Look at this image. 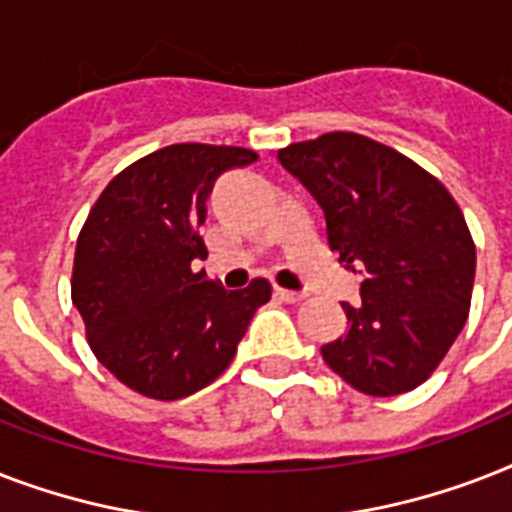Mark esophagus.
Wrapping results in <instances>:
<instances>
[{
    "instance_id": "1",
    "label": "esophagus",
    "mask_w": 512,
    "mask_h": 512,
    "mask_svg": "<svg viewBox=\"0 0 512 512\" xmlns=\"http://www.w3.org/2000/svg\"><path fill=\"white\" fill-rule=\"evenodd\" d=\"M276 297L289 305H295V303H300V300H305L303 292H292V289H281V287H276Z\"/></svg>"
}]
</instances>
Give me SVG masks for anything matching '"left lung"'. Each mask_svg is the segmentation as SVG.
I'll return each mask as SVG.
<instances>
[{
    "instance_id": "1",
    "label": "left lung",
    "mask_w": 512,
    "mask_h": 512,
    "mask_svg": "<svg viewBox=\"0 0 512 512\" xmlns=\"http://www.w3.org/2000/svg\"><path fill=\"white\" fill-rule=\"evenodd\" d=\"M279 162L321 204L340 263L366 271L361 305L342 303L348 332L321 356L366 396L414 390L468 319L476 244L462 209L438 177L356 132L292 143Z\"/></svg>"
}]
</instances>
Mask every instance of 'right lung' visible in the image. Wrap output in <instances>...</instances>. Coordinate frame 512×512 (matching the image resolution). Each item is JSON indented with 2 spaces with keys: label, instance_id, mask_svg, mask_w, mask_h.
I'll return each mask as SVG.
<instances>
[{
  "label": "right lung",
  "instance_id": "add662e5",
  "mask_svg": "<svg viewBox=\"0 0 512 512\" xmlns=\"http://www.w3.org/2000/svg\"><path fill=\"white\" fill-rule=\"evenodd\" d=\"M252 162L255 151L236 146L159 148L124 167L84 220L71 300L95 358L140 396L175 401L207 388L271 300L265 279L228 292L193 271L207 257L199 228L212 185Z\"/></svg>",
  "mask_w": 512,
  "mask_h": 512
}]
</instances>
